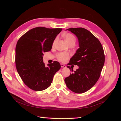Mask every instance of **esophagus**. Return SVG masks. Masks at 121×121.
I'll return each mask as SVG.
<instances>
[{
	"mask_svg": "<svg viewBox=\"0 0 121 121\" xmlns=\"http://www.w3.org/2000/svg\"><path fill=\"white\" fill-rule=\"evenodd\" d=\"M60 65H61V68H66V66H65V65H64L63 64H61Z\"/></svg>",
	"mask_w": 121,
	"mask_h": 121,
	"instance_id": "esophagus-1",
	"label": "esophagus"
}]
</instances>
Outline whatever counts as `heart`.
<instances>
[{"label":"heart","mask_w":121,"mask_h":121,"mask_svg":"<svg viewBox=\"0 0 121 121\" xmlns=\"http://www.w3.org/2000/svg\"><path fill=\"white\" fill-rule=\"evenodd\" d=\"M75 37L71 34H67L65 36V41L67 43L72 41H75ZM56 40L54 41V42ZM56 57L60 61L64 62L69 57V55L67 53H59L57 54Z\"/></svg>","instance_id":"obj_1"}]
</instances>
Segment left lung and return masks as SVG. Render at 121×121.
Returning <instances> with one entry per match:
<instances>
[{
    "mask_svg": "<svg viewBox=\"0 0 121 121\" xmlns=\"http://www.w3.org/2000/svg\"><path fill=\"white\" fill-rule=\"evenodd\" d=\"M67 30L74 34L78 39L79 48L69 64L77 65L79 68L65 78V82L73 92L82 93L91 89L100 77L105 60L104 51L99 40L88 30L83 28ZM68 68L71 69L69 66Z\"/></svg>",
    "mask_w": 121,
    "mask_h": 121,
    "instance_id": "obj_1",
    "label": "left lung"
}]
</instances>
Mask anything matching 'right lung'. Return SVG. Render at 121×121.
<instances>
[{
	"instance_id": "1",
	"label": "right lung",
	"mask_w": 121,
	"mask_h": 121,
	"mask_svg": "<svg viewBox=\"0 0 121 121\" xmlns=\"http://www.w3.org/2000/svg\"><path fill=\"white\" fill-rule=\"evenodd\" d=\"M61 28L38 27L31 29L19 39L16 47L17 70L29 88L42 91L49 87L55 74L60 69L56 61L46 67L43 53L49 52Z\"/></svg>"
}]
</instances>
